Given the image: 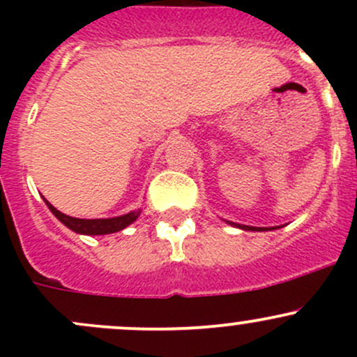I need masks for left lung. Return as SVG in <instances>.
<instances>
[{
	"mask_svg": "<svg viewBox=\"0 0 357 357\" xmlns=\"http://www.w3.org/2000/svg\"><path fill=\"white\" fill-rule=\"evenodd\" d=\"M228 225L235 226V228L240 229H245V231H271V229H278L282 226H271V228H257V226H247V225H238V222H233V221H226Z\"/></svg>",
	"mask_w": 357,
	"mask_h": 357,
	"instance_id": "8db88e82",
	"label": "left lung"
}]
</instances>
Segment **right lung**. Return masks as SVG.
<instances>
[{"mask_svg":"<svg viewBox=\"0 0 357 357\" xmlns=\"http://www.w3.org/2000/svg\"><path fill=\"white\" fill-rule=\"evenodd\" d=\"M48 205L50 211L55 214V218L59 219L62 225H66L68 229H72L74 233L79 235H88V236H96V235H110V233H117L121 229L128 228L129 225L136 221L142 214V208L138 211H131L124 215H117V218H107V219H79L72 218V215L63 214V212L56 211L48 200H45Z\"/></svg>","mask_w":357,"mask_h":357,"instance_id":"add662e5","label":"right lung"}]
</instances>
